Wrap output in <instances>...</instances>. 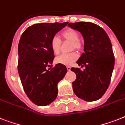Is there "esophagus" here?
Returning a JSON list of instances; mask_svg holds the SVG:
<instances>
[{
	"mask_svg": "<svg viewBox=\"0 0 125 125\" xmlns=\"http://www.w3.org/2000/svg\"><path fill=\"white\" fill-rule=\"evenodd\" d=\"M71 67H69V66H68V67H67V69L68 71H71Z\"/></svg>",
	"mask_w": 125,
	"mask_h": 125,
	"instance_id": "esophagus-1",
	"label": "esophagus"
}]
</instances>
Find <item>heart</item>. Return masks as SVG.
I'll return each instance as SVG.
<instances>
[{
	"label": "heart",
	"instance_id": "1",
	"mask_svg": "<svg viewBox=\"0 0 125 125\" xmlns=\"http://www.w3.org/2000/svg\"><path fill=\"white\" fill-rule=\"evenodd\" d=\"M61 36L64 42H71V50L76 49L81 51L83 49V43L80 38V34L74 29H67L64 31ZM51 48L54 54H58L62 46V42L57 36H54L51 40ZM78 59V55L76 52H73L69 54H63L58 56L55 60L56 63L66 66H70Z\"/></svg>",
	"mask_w": 125,
	"mask_h": 125
}]
</instances>
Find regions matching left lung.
<instances>
[{
	"label": "left lung",
	"mask_w": 125,
	"mask_h": 125,
	"mask_svg": "<svg viewBox=\"0 0 125 125\" xmlns=\"http://www.w3.org/2000/svg\"><path fill=\"white\" fill-rule=\"evenodd\" d=\"M81 33L84 39V52L76 63L79 68H71L76 79L73 82L74 94L86 101H94L103 96L108 89L114 67L112 43L105 30L91 22L68 24Z\"/></svg>",
	"instance_id": "8db88e82"
}]
</instances>
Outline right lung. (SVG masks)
Masks as SVG:
<instances>
[{"label":"right lung","mask_w":125,"mask_h":125,"mask_svg":"<svg viewBox=\"0 0 125 125\" xmlns=\"http://www.w3.org/2000/svg\"><path fill=\"white\" fill-rule=\"evenodd\" d=\"M67 24H34L24 31L19 41L18 71L21 83L29 99L38 106H46L55 100L58 83L67 72L65 66L59 63L47 69L54 58L51 40Z\"/></svg>","instance_id":"right-lung-1"}]
</instances>
